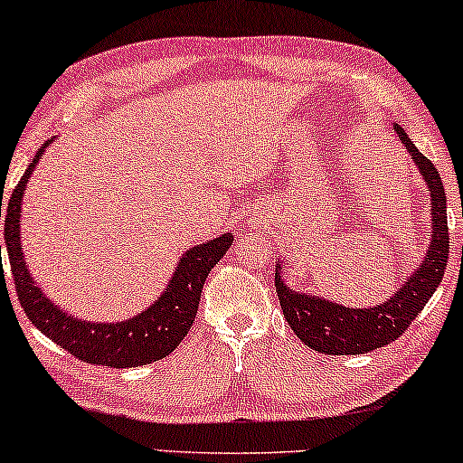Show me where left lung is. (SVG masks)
I'll list each match as a JSON object with an SVG mask.
<instances>
[{
	"mask_svg": "<svg viewBox=\"0 0 463 463\" xmlns=\"http://www.w3.org/2000/svg\"><path fill=\"white\" fill-rule=\"evenodd\" d=\"M402 145L417 164L427 184L431 203V235L423 260L408 275L406 282L387 301L372 307H348L307 290H295L286 284L282 265H275V290L290 329L306 346L325 354H365L395 342L411 326L420 309L442 282L449 260L447 194L440 173L420 151L403 128L393 124Z\"/></svg>",
	"mask_w": 463,
	"mask_h": 463,
	"instance_id": "8db88e82",
	"label": "left lung"
}]
</instances>
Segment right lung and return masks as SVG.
<instances>
[{"mask_svg":"<svg viewBox=\"0 0 463 463\" xmlns=\"http://www.w3.org/2000/svg\"><path fill=\"white\" fill-rule=\"evenodd\" d=\"M51 143L52 138L46 140L43 149L29 162L25 175L10 196L4 220L10 271H13L21 307L25 309L27 318L36 325V329L80 361L109 367H138L164 359L179 346L181 339L188 335L190 326L194 323L198 301H201L204 279L226 254L235 237L232 232H224L212 241L185 250L177 260L171 279L166 282V288L147 309L132 318L119 320V323H96V320L72 316L57 303H52L32 278L21 245L23 194H25L29 177L36 171L40 157L44 156Z\"/></svg>","mask_w":463,"mask_h":463,"instance_id":"1","label":"right lung"}]
</instances>
